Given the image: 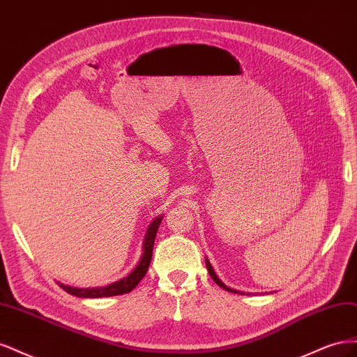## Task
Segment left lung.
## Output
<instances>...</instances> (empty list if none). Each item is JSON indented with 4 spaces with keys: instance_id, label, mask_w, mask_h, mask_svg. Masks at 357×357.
I'll list each match as a JSON object with an SVG mask.
<instances>
[{
    "instance_id": "8db88e82",
    "label": "left lung",
    "mask_w": 357,
    "mask_h": 357,
    "mask_svg": "<svg viewBox=\"0 0 357 357\" xmlns=\"http://www.w3.org/2000/svg\"><path fill=\"white\" fill-rule=\"evenodd\" d=\"M205 265H207V269H208V273H210V275H211V278L214 280V283H218L222 289H225V290H228V291H232V294H238V291H236V290H234V289H231V287H228V286H226V284H223L222 282H220V280L218 278V275H215L214 274V271H213V266L210 265V262L207 261V259H205Z\"/></svg>"
}]
</instances>
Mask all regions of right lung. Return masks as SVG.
<instances>
[{
	"mask_svg": "<svg viewBox=\"0 0 357 357\" xmlns=\"http://www.w3.org/2000/svg\"><path fill=\"white\" fill-rule=\"evenodd\" d=\"M162 222V218H156L152 223H150L146 240H144V253L142 256V261L137 265L134 271L128 277L119 280L116 283H112L105 287H95V289H77L71 286H63L59 284L67 294L79 298H105V296H116V295H123L129 294L132 289L137 287V284L142 282L143 277L146 275L150 261H152V253H153V244L156 238V232L159 229V225Z\"/></svg>",
	"mask_w": 357,
	"mask_h": 357,
	"instance_id": "add662e5",
	"label": "right lung"
}]
</instances>
